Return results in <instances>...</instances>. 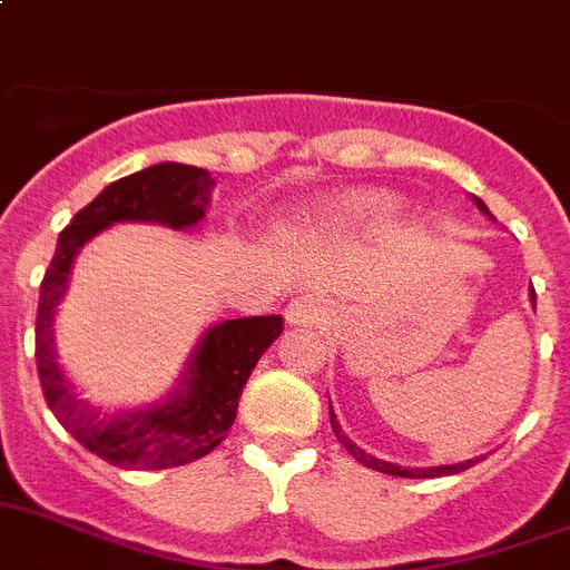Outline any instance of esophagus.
<instances>
[{
  "instance_id": "obj_1",
  "label": "esophagus",
  "mask_w": 570,
  "mask_h": 570,
  "mask_svg": "<svg viewBox=\"0 0 570 570\" xmlns=\"http://www.w3.org/2000/svg\"><path fill=\"white\" fill-rule=\"evenodd\" d=\"M288 323L291 325H317L325 317V305L317 296H299L288 305Z\"/></svg>"
}]
</instances>
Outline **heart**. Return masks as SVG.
Masks as SVG:
<instances>
[{
    "mask_svg": "<svg viewBox=\"0 0 570 570\" xmlns=\"http://www.w3.org/2000/svg\"><path fill=\"white\" fill-rule=\"evenodd\" d=\"M386 207H389L386 198L381 196H363L352 204V210L357 213V216H377V213H383Z\"/></svg>",
    "mask_w": 570,
    "mask_h": 570,
    "instance_id": "obj_1",
    "label": "heart"
}]
</instances>
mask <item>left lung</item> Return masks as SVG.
Segmentation results:
<instances>
[{"label":"left lung","instance_id":"1","mask_svg":"<svg viewBox=\"0 0 570 570\" xmlns=\"http://www.w3.org/2000/svg\"><path fill=\"white\" fill-rule=\"evenodd\" d=\"M475 204H479L481 210L488 213V207H484V202H479V198H475ZM530 299H533V303H537V294H530ZM332 430H334V435H337L340 444H343L345 450L352 452V455H354V459L360 461V464H363V466H372V470H377V473L401 475V479H435V475L464 473L466 466H473L475 461H479V459H473V461H464V464H452V466H432V470H410V466L389 464V461H381V459H374V455H366V452L360 450L357 444H352V441H348V438L343 435V430H340V424H337V421H334V412H332Z\"/></svg>","mask_w":570,"mask_h":570}]
</instances>
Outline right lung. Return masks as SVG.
<instances>
[{
  "mask_svg": "<svg viewBox=\"0 0 570 570\" xmlns=\"http://www.w3.org/2000/svg\"><path fill=\"white\" fill-rule=\"evenodd\" d=\"M210 173L187 164H155L109 184L60 233L46 271L37 308V372L48 410L66 432L104 461L126 470H167L204 459L227 438L238 397L265 348L282 334L279 314L242 317L210 328L189 366L187 386L164 406L132 415H100L89 410L57 366L51 345L53 305L66 291L77 247L115 222H160L189 227L202 222L213 193Z\"/></svg>",
  "mask_w": 570,
  "mask_h": 570,
  "instance_id": "1",
  "label": "right lung"
}]
</instances>
